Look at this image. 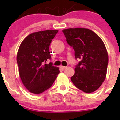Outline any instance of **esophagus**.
Masks as SVG:
<instances>
[{
  "label": "esophagus",
  "mask_w": 120,
  "mask_h": 120,
  "mask_svg": "<svg viewBox=\"0 0 120 120\" xmlns=\"http://www.w3.org/2000/svg\"><path fill=\"white\" fill-rule=\"evenodd\" d=\"M60 68H61V69L64 70V69H65L67 68V67H64V66H62V65H61V66H60Z\"/></svg>",
  "instance_id": "esophagus-1"
}]
</instances>
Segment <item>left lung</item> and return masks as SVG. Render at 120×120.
<instances>
[{
    "instance_id": "8db88e82",
    "label": "left lung",
    "mask_w": 120,
    "mask_h": 120,
    "mask_svg": "<svg viewBox=\"0 0 120 120\" xmlns=\"http://www.w3.org/2000/svg\"><path fill=\"white\" fill-rule=\"evenodd\" d=\"M68 45L73 48L75 59H80L74 69L71 82L86 93L97 90L105 80L108 55L102 39L86 28L63 30Z\"/></svg>"
}]
</instances>
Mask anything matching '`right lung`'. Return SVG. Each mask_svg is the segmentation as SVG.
Returning a JSON list of instances; mask_svg holds the SVG:
<instances>
[{
	"label": "right lung",
	"mask_w": 120,
	"mask_h": 120,
	"mask_svg": "<svg viewBox=\"0 0 120 120\" xmlns=\"http://www.w3.org/2000/svg\"><path fill=\"white\" fill-rule=\"evenodd\" d=\"M58 32L47 30L31 33L23 40L17 54L19 75L29 92L39 94L50 88L60 72L52 63L49 47Z\"/></svg>",
	"instance_id": "obj_1"
}]
</instances>
